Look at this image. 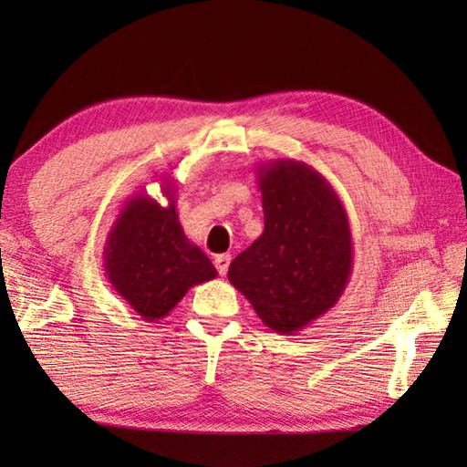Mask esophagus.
<instances>
[{
	"label": "esophagus",
	"instance_id": "34e87169",
	"mask_svg": "<svg viewBox=\"0 0 467 467\" xmlns=\"http://www.w3.org/2000/svg\"><path fill=\"white\" fill-rule=\"evenodd\" d=\"M228 265H231V256H228V254H216L214 256V266H216L218 275H226Z\"/></svg>",
	"mask_w": 467,
	"mask_h": 467
}]
</instances>
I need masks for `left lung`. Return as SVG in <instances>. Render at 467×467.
Returning a JSON list of instances; mask_svg holds the SVG:
<instances>
[{
  "mask_svg": "<svg viewBox=\"0 0 467 467\" xmlns=\"http://www.w3.org/2000/svg\"><path fill=\"white\" fill-rule=\"evenodd\" d=\"M256 172L265 231L228 266V281L269 329L293 335L333 309L351 279L349 218L311 164L279 158Z\"/></svg>",
  "mask_w": 467,
  "mask_h": 467,
  "instance_id": "8db88e82",
  "label": "left lung"
}]
</instances>
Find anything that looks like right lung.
Listing matches in <instances>:
<instances>
[{"label": "right lung", "instance_id": "add662e5", "mask_svg": "<svg viewBox=\"0 0 467 467\" xmlns=\"http://www.w3.org/2000/svg\"><path fill=\"white\" fill-rule=\"evenodd\" d=\"M162 206L146 192L132 194L112 223L104 244V271L114 291L156 323L171 313L194 285L218 275L211 259L184 234L178 221L174 181L161 176Z\"/></svg>", "mask_w": 467, "mask_h": 467}]
</instances>
